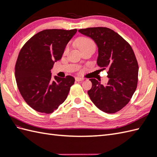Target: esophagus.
Masks as SVG:
<instances>
[{"instance_id":"34e87169","label":"esophagus","mask_w":157,"mask_h":157,"mask_svg":"<svg viewBox=\"0 0 157 157\" xmlns=\"http://www.w3.org/2000/svg\"><path fill=\"white\" fill-rule=\"evenodd\" d=\"M75 80H77V81H82V80H84V78H81V77H76L75 78Z\"/></svg>"}]
</instances>
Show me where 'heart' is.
I'll list each match as a JSON object with an SVG mask.
<instances>
[{
	"instance_id": "obj_1",
	"label": "heart",
	"mask_w": 157,
	"mask_h": 157,
	"mask_svg": "<svg viewBox=\"0 0 157 157\" xmlns=\"http://www.w3.org/2000/svg\"><path fill=\"white\" fill-rule=\"evenodd\" d=\"M77 45L80 50L86 49L88 48H95L94 41L88 37H80L77 40ZM69 50V47L67 46L65 49V53Z\"/></svg>"
}]
</instances>
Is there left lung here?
I'll return each mask as SVG.
<instances>
[{
  "instance_id": "8db88e82",
  "label": "left lung",
  "mask_w": 157,
  "mask_h": 157,
  "mask_svg": "<svg viewBox=\"0 0 157 157\" xmlns=\"http://www.w3.org/2000/svg\"><path fill=\"white\" fill-rule=\"evenodd\" d=\"M78 32L96 42L97 63L101 70H108L107 84L90 79L92 83L88 91L90 99L106 113L120 111L130 101L137 88L139 67L134 51L128 42L109 28L90 27Z\"/></svg>"
}]
</instances>
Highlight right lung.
Here are the masks:
<instances>
[{"label": "right lung", "mask_w": 157, "mask_h": 157, "mask_svg": "<svg viewBox=\"0 0 157 157\" xmlns=\"http://www.w3.org/2000/svg\"><path fill=\"white\" fill-rule=\"evenodd\" d=\"M77 31L43 30L32 36L20 50L15 67L16 83L21 96L34 110L52 113L67 98L75 78L69 75L53 78L50 70L61 59Z\"/></svg>", "instance_id": "obj_1"}]
</instances>
